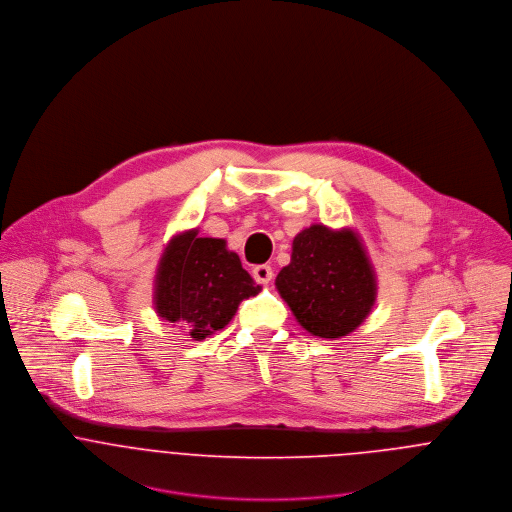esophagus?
<instances>
[{
  "label": "esophagus",
  "mask_w": 512,
  "mask_h": 512,
  "mask_svg": "<svg viewBox=\"0 0 512 512\" xmlns=\"http://www.w3.org/2000/svg\"><path fill=\"white\" fill-rule=\"evenodd\" d=\"M252 276H254V280H256L258 284H270L272 278H274V270H272V266H268V264H260V266H256V268L252 270Z\"/></svg>",
  "instance_id": "obj_1"
}]
</instances>
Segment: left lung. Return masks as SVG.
Masks as SVG:
<instances>
[{"label":"left lung","instance_id":"8db88e82","mask_svg":"<svg viewBox=\"0 0 512 512\" xmlns=\"http://www.w3.org/2000/svg\"><path fill=\"white\" fill-rule=\"evenodd\" d=\"M276 288L305 331L339 339L368 317L376 274L355 230L311 224L293 238L292 262L278 274Z\"/></svg>","mask_w":512,"mask_h":512}]
</instances>
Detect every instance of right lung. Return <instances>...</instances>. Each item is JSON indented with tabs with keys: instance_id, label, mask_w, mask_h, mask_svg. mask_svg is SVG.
<instances>
[{
	"instance_id": "1",
	"label": "right lung",
	"mask_w": 512,
	"mask_h": 512,
	"mask_svg": "<svg viewBox=\"0 0 512 512\" xmlns=\"http://www.w3.org/2000/svg\"><path fill=\"white\" fill-rule=\"evenodd\" d=\"M187 230L169 240L155 274V313L181 321L195 341L228 325L242 299L262 288L242 268L222 238H199Z\"/></svg>"
}]
</instances>
